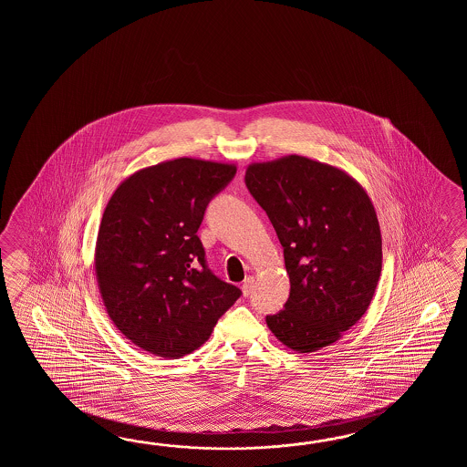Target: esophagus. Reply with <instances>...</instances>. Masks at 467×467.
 Masks as SVG:
<instances>
[{
  "label": "esophagus",
  "instance_id": "34e87169",
  "mask_svg": "<svg viewBox=\"0 0 467 467\" xmlns=\"http://www.w3.org/2000/svg\"><path fill=\"white\" fill-rule=\"evenodd\" d=\"M255 287V278L252 277V275H248L245 280H244V284H242V294L247 297L252 294V290Z\"/></svg>",
  "mask_w": 467,
  "mask_h": 467
}]
</instances>
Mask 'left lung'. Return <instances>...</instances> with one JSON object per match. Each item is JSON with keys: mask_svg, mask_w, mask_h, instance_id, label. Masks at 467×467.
<instances>
[{"mask_svg": "<svg viewBox=\"0 0 467 467\" xmlns=\"http://www.w3.org/2000/svg\"><path fill=\"white\" fill-rule=\"evenodd\" d=\"M245 183L284 247L285 308L272 334L300 354L337 342L366 314L382 270V237L368 192L346 170L302 155L254 161Z\"/></svg>", "mask_w": 467, "mask_h": 467, "instance_id": "8db88e82", "label": "left lung"}]
</instances>
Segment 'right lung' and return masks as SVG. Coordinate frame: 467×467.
I'll return each mask as SVG.
<instances>
[{
    "label": "right lung",
    "mask_w": 467,
    "mask_h": 467,
    "mask_svg": "<svg viewBox=\"0 0 467 467\" xmlns=\"http://www.w3.org/2000/svg\"><path fill=\"white\" fill-rule=\"evenodd\" d=\"M235 163L165 160L111 193L99 222L95 275L115 327L145 352L179 358L199 348L240 288L205 265L197 230Z\"/></svg>",
    "instance_id": "right-lung-1"
}]
</instances>
